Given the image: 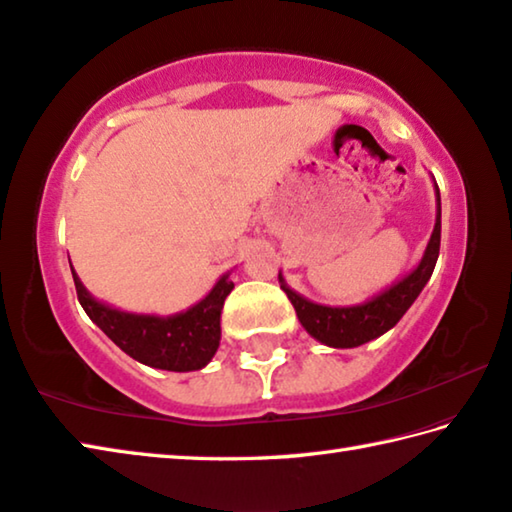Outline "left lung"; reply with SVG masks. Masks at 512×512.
Listing matches in <instances>:
<instances>
[{"label":"left lung","mask_w":512,"mask_h":512,"mask_svg":"<svg viewBox=\"0 0 512 512\" xmlns=\"http://www.w3.org/2000/svg\"><path fill=\"white\" fill-rule=\"evenodd\" d=\"M436 224L430 237V244L425 248V255L414 271L403 277L401 282L394 284L389 291L380 293L374 300L360 306H322L304 300L284 284V277L280 275L282 291L288 295V300L295 306L297 318H300L302 327L311 333L315 340L322 345L336 347V349H351L360 347L365 342L383 336L394 324L403 318L405 311L410 309L418 293L432 277V271L439 259L441 248V197L439 188H436Z\"/></svg>","instance_id":"obj_1"}]
</instances>
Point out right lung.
Masks as SVG:
<instances>
[{"label":"right lung","mask_w":512,"mask_h":512,"mask_svg":"<svg viewBox=\"0 0 512 512\" xmlns=\"http://www.w3.org/2000/svg\"><path fill=\"white\" fill-rule=\"evenodd\" d=\"M73 282L82 309L107 333V338L143 365L167 371H194L208 365L219 347V318L224 300L235 288L230 277L224 275L192 309L170 318H156V315H134L111 309L87 293L76 273Z\"/></svg>","instance_id":"right-lung-1"}]
</instances>
